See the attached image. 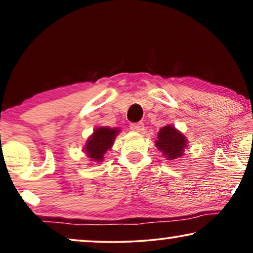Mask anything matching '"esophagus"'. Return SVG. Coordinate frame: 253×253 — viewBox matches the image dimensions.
Listing matches in <instances>:
<instances>
[{
    "label": "esophagus",
    "instance_id": "esophagus-1",
    "mask_svg": "<svg viewBox=\"0 0 253 253\" xmlns=\"http://www.w3.org/2000/svg\"><path fill=\"white\" fill-rule=\"evenodd\" d=\"M130 129L132 131H136V132H140V131L144 130V123L143 122H137V123H131Z\"/></svg>",
    "mask_w": 253,
    "mask_h": 253
}]
</instances>
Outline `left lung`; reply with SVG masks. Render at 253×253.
<instances>
[{"mask_svg":"<svg viewBox=\"0 0 253 253\" xmlns=\"http://www.w3.org/2000/svg\"><path fill=\"white\" fill-rule=\"evenodd\" d=\"M155 143L168 160H174L184 155L183 150L186 147V139L181 132L170 126H164L159 131L158 140Z\"/></svg>","mask_w":253,"mask_h":253,"instance_id":"8db88e82","label":"left lung"}]
</instances>
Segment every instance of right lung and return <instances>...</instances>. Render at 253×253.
<instances>
[{"mask_svg": "<svg viewBox=\"0 0 253 253\" xmlns=\"http://www.w3.org/2000/svg\"><path fill=\"white\" fill-rule=\"evenodd\" d=\"M119 130L109 127H98L86 144L85 151L88 158L94 161H102L103 155L112 147Z\"/></svg>", "mask_w": 253, "mask_h": 253, "instance_id": "1", "label": "right lung"}]
</instances>
